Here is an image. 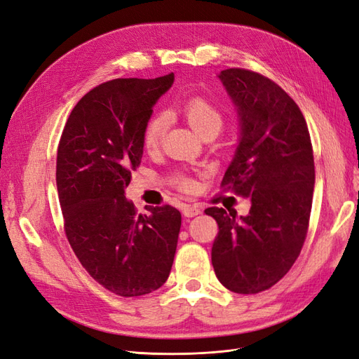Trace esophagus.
Listing matches in <instances>:
<instances>
[{
    "mask_svg": "<svg viewBox=\"0 0 359 359\" xmlns=\"http://www.w3.org/2000/svg\"><path fill=\"white\" fill-rule=\"evenodd\" d=\"M201 212H202V210L196 205H186L182 210V214L186 217H194V215H199Z\"/></svg>",
    "mask_w": 359,
    "mask_h": 359,
    "instance_id": "1",
    "label": "esophagus"
}]
</instances>
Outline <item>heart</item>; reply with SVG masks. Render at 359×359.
<instances>
[{
    "label": "heart",
    "instance_id": "heart-1",
    "mask_svg": "<svg viewBox=\"0 0 359 359\" xmlns=\"http://www.w3.org/2000/svg\"><path fill=\"white\" fill-rule=\"evenodd\" d=\"M182 114L186 116L191 128L196 132L201 137L205 135H219L220 130L224 124L223 114L217 109L214 104L206 102L203 99H191L182 107ZM166 130V118L165 115L157 114L149 119L144 130V147L147 149H156L163 135ZM186 189H193V182L186 181L182 182Z\"/></svg>",
    "mask_w": 359,
    "mask_h": 359
}]
</instances>
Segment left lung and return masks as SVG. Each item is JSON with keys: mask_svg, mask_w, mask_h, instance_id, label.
I'll return each mask as SVG.
<instances>
[{"mask_svg": "<svg viewBox=\"0 0 359 359\" xmlns=\"http://www.w3.org/2000/svg\"><path fill=\"white\" fill-rule=\"evenodd\" d=\"M219 79L240 126L222 186L252 206L240 217L205 210L219 224L211 260L224 287L248 295L274 286L301 252L314 189L313 148L298 104L276 82L244 69L223 70Z\"/></svg>", "mask_w": 359, "mask_h": 359, "instance_id": "left-lung-1", "label": "left lung"}]
</instances>
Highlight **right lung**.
I'll return each mask as SVG.
<instances>
[{
    "label": "right lung",
    "instance_id": "right-lung-1",
    "mask_svg": "<svg viewBox=\"0 0 359 359\" xmlns=\"http://www.w3.org/2000/svg\"><path fill=\"white\" fill-rule=\"evenodd\" d=\"M114 79L74 106L58 145L57 189L67 240L82 266L119 297H140L166 283L181 214L170 205L139 214L126 189L144 154L153 107L173 83Z\"/></svg>",
    "mask_w": 359,
    "mask_h": 359
}]
</instances>
